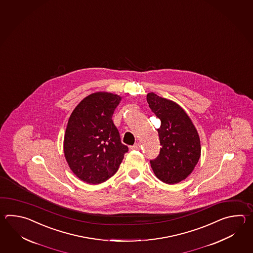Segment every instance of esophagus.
<instances>
[{
    "label": "esophagus",
    "mask_w": 253,
    "mask_h": 253,
    "mask_svg": "<svg viewBox=\"0 0 253 253\" xmlns=\"http://www.w3.org/2000/svg\"><path fill=\"white\" fill-rule=\"evenodd\" d=\"M139 148L140 145L138 143H136V144H134V145H132V146H131V149H132V150H138Z\"/></svg>",
    "instance_id": "1"
}]
</instances>
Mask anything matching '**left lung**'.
<instances>
[{
    "instance_id": "left-lung-1",
    "label": "left lung",
    "mask_w": 253,
    "mask_h": 253,
    "mask_svg": "<svg viewBox=\"0 0 253 253\" xmlns=\"http://www.w3.org/2000/svg\"><path fill=\"white\" fill-rule=\"evenodd\" d=\"M149 108L161 120L157 129L161 149L151 167L167 183L181 182L193 172L201 156L199 134L193 122L176 103L151 92L146 96Z\"/></svg>"
}]
</instances>
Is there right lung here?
<instances>
[{
	"instance_id": "right-lung-1",
	"label": "right lung",
	"mask_w": 253,
	"mask_h": 253,
	"mask_svg": "<svg viewBox=\"0 0 253 253\" xmlns=\"http://www.w3.org/2000/svg\"><path fill=\"white\" fill-rule=\"evenodd\" d=\"M120 99L111 93H94L76 107L69 119L65 157L72 172L86 183L107 181L119 170L128 152L112 120Z\"/></svg>"
}]
</instances>
